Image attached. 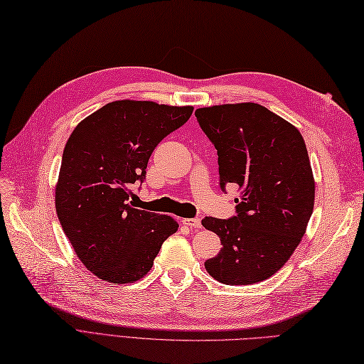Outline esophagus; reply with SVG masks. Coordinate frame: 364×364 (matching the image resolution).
Wrapping results in <instances>:
<instances>
[{
	"label": "esophagus",
	"instance_id": "1",
	"mask_svg": "<svg viewBox=\"0 0 364 364\" xmlns=\"http://www.w3.org/2000/svg\"><path fill=\"white\" fill-rule=\"evenodd\" d=\"M182 224L188 225L191 228H200L202 227L199 218H185V219H182Z\"/></svg>",
	"mask_w": 364,
	"mask_h": 364
}]
</instances>
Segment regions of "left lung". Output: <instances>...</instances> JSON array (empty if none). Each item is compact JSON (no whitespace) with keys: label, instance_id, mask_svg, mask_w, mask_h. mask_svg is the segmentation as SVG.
Listing matches in <instances>:
<instances>
[{"label":"left lung","instance_id":"obj_1","mask_svg":"<svg viewBox=\"0 0 364 364\" xmlns=\"http://www.w3.org/2000/svg\"><path fill=\"white\" fill-rule=\"evenodd\" d=\"M218 149L219 183H236V216L205 218L202 225L223 249L205 261L213 278L247 286L270 278L295 252L314 211L315 181L299 131L258 103L196 109Z\"/></svg>","mask_w":364,"mask_h":364}]
</instances>
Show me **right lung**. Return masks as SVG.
Returning <instances> with one entry per match:
<instances>
[{"instance_id": "right-lung-1", "label": "right lung", "mask_w": 364, "mask_h": 364, "mask_svg": "<svg viewBox=\"0 0 364 364\" xmlns=\"http://www.w3.org/2000/svg\"><path fill=\"white\" fill-rule=\"evenodd\" d=\"M193 106L117 100L87 115L68 139L55 188L61 228L85 267L112 284L134 282L179 224L137 210L131 187L144 182L154 148L190 119Z\"/></svg>"}]
</instances>
